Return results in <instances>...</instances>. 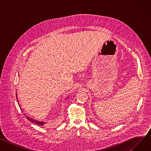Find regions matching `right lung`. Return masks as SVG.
I'll use <instances>...</instances> for the list:
<instances>
[{
  "label": "right lung",
  "instance_id": "add662e5",
  "mask_svg": "<svg viewBox=\"0 0 151 151\" xmlns=\"http://www.w3.org/2000/svg\"><path fill=\"white\" fill-rule=\"evenodd\" d=\"M16 96H17V94H16ZM19 107H20V106H19ZM24 115H25V114H24ZM26 118H27V119L29 121H30V122H33V123H35V124H37V125H44V124H46V122H42V121H39L35 120V119H33V118H30V117H29V116H26Z\"/></svg>",
  "mask_w": 151,
  "mask_h": 151
}]
</instances>
